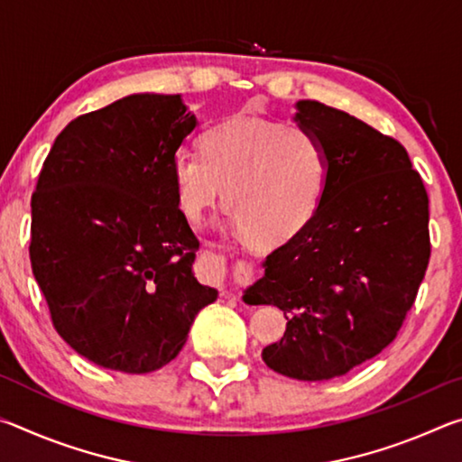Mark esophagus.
Here are the masks:
<instances>
[{
  "mask_svg": "<svg viewBox=\"0 0 462 462\" xmlns=\"http://www.w3.org/2000/svg\"><path fill=\"white\" fill-rule=\"evenodd\" d=\"M203 269H206V275L212 279V283H216L220 289H226V285H228L230 269L222 254L217 253L203 254Z\"/></svg>",
  "mask_w": 462,
  "mask_h": 462,
  "instance_id": "esophagus-1",
  "label": "esophagus"
}]
</instances>
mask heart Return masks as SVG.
<instances>
[{
	"instance_id": "heart-1",
	"label": "heart",
	"mask_w": 462,
	"mask_h": 462,
	"mask_svg": "<svg viewBox=\"0 0 462 462\" xmlns=\"http://www.w3.org/2000/svg\"><path fill=\"white\" fill-rule=\"evenodd\" d=\"M199 154L177 152L171 162L177 206L199 222L222 193L242 236L277 246L314 220L328 187L319 140L301 126L254 114H234L201 132Z\"/></svg>"
}]
</instances>
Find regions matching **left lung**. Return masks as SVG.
I'll return each mask as SVG.
<instances>
[{
    "label": "left lung",
    "instance_id": "1",
    "mask_svg": "<svg viewBox=\"0 0 462 462\" xmlns=\"http://www.w3.org/2000/svg\"><path fill=\"white\" fill-rule=\"evenodd\" d=\"M293 120L324 148L326 195L314 220L263 261L245 297L287 318L283 338L263 348L264 365L326 381L400 332L430 261L428 193L405 148L355 116L300 99Z\"/></svg>",
    "mask_w": 462,
    "mask_h": 462
}]
</instances>
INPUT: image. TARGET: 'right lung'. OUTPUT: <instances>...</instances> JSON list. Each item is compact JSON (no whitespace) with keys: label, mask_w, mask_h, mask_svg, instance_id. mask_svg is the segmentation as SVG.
Wrapping results in <instances>:
<instances>
[{"label":"right lung","mask_w":462,"mask_h":462,"mask_svg":"<svg viewBox=\"0 0 462 462\" xmlns=\"http://www.w3.org/2000/svg\"><path fill=\"white\" fill-rule=\"evenodd\" d=\"M195 126L179 93H132L69 122L38 177L34 279L60 338L104 369L165 366L217 300L193 275L199 242L171 179Z\"/></svg>","instance_id":"1"}]
</instances>
